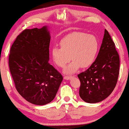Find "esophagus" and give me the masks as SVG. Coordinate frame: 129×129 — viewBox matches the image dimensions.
Here are the masks:
<instances>
[{"instance_id": "esophagus-1", "label": "esophagus", "mask_w": 129, "mask_h": 129, "mask_svg": "<svg viewBox=\"0 0 129 129\" xmlns=\"http://www.w3.org/2000/svg\"><path fill=\"white\" fill-rule=\"evenodd\" d=\"M72 77V76H65L64 77V79L66 80H69L71 79Z\"/></svg>"}]
</instances>
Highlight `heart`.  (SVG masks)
Listing matches in <instances>:
<instances>
[{"label": "heart", "instance_id": "obj_1", "mask_svg": "<svg viewBox=\"0 0 129 129\" xmlns=\"http://www.w3.org/2000/svg\"><path fill=\"white\" fill-rule=\"evenodd\" d=\"M60 45L61 48H52V58L55 64L61 68L71 57L73 59L64 70V72L67 74L75 73L80 66L86 68L91 65L99 49V42L94 36L80 32H73L65 36L60 41Z\"/></svg>", "mask_w": 129, "mask_h": 129}]
</instances>
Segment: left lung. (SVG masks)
<instances>
[{"label":"left lung","instance_id":"obj_1","mask_svg":"<svg viewBox=\"0 0 129 129\" xmlns=\"http://www.w3.org/2000/svg\"><path fill=\"white\" fill-rule=\"evenodd\" d=\"M119 57L109 32L105 29L98 56L86 71L78 75L79 95L85 102L94 104L106 99L116 85L119 75Z\"/></svg>","mask_w":129,"mask_h":129}]
</instances>
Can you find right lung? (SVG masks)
<instances>
[{"label": "right lung", "instance_id": "1", "mask_svg": "<svg viewBox=\"0 0 129 129\" xmlns=\"http://www.w3.org/2000/svg\"><path fill=\"white\" fill-rule=\"evenodd\" d=\"M50 40L47 26L26 29L17 36L10 49L8 64L16 90L37 105L53 101L63 80L49 63Z\"/></svg>", "mask_w": 129, "mask_h": 129}]
</instances>
